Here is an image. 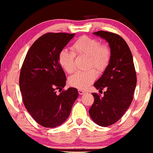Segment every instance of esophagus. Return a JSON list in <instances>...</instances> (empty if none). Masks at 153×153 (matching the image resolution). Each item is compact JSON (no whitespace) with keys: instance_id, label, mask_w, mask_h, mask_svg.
Returning a JSON list of instances; mask_svg holds the SVG:
<instances>
[{"instance_id":"1","label":"esophagus","mask_w":153,"mask_h":153,"mask_svg":"<svg viewBox=\"0 0 153 153\" xmlns=\"http://www.w3.org/2000/svg\"><path fill=\"white\" fill-rule=\"evenodd\" d=\"M85 91H84L82 90H80V89L78 90V94L80 95H82L83 94H85Z\"/></svg>"}]
</instances>
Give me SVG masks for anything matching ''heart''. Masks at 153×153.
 Here are the masks:
<instances>
[{
  "label": "heart",
  "instance_id": "b5f03b06",
  "mask_svg": "<svg viewBox=\"0 0 153 153\" xmlns=\"http://www.w3.org/2000/svg\"><path fill=\"white\" fill-rule=\"evenodd\" d=\"M72 51L62 49L58 54V61L61 68L66 73H73L75 70V55H84L88 57V68H94L99 73L106 71L111 58L109 46L101 44L98 39L82 36L78 38L71 47ZM96 78V73L91 69L85 72H77L68 79V83L77 88L85 89Z\"/></svg>",
  "mask_w": 153,
  "mask_h": 153
}]
</instances>
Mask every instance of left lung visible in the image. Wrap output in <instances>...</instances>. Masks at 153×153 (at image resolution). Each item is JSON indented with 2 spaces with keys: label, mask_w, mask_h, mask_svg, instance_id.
Segmentation results:
<instances>
[{
  "label": "left lung",
  "mask_w": 153,
  "mask_h": 153,
  "mask_svg": "<svg viewBox=\"0 0 153 153\" xmlns=\"http://www.w3.org/2000/svg\"><path fill=\"white\" fill-rule=\"evenodd\" d=\"M94 34L108 42L111 58L102 76L94 83L99 92L103 88L106 91L102 97L93 93L94 102L89 109V114L99 126L108 127L118 122L131 105L137 75L130 49L122 36L105 31Z\"/></svg>",
  "instance_id": "obj_1"
}]
</instances>
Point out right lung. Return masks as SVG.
Instances as JSON below:
<instances>
[{
  "label": "right lung",
  "mask_w": 153,
  "mask_h": 153,
  "mask_svg": "<svg viewBox=\"0 0 153 153\" xmlns=\"http://www.w3.org/2000/svg\"><path fill=\"white\" fill-rule=\"evenodd\" d=\"M75 34L47 33L33 43L23 62L19 86L26 110L45 127L62 124L71 114L78 90L65 86L66 76L58 61L61 50ZM62 92L56 94V90Z\"/></svg>",
  "instance_id": "add662e5"
}]
</instances>
